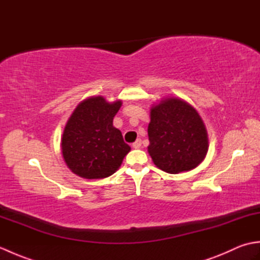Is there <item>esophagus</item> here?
<instances>
[{"label":"esophagus","instance_id":"1","mask_svg":"<svg viewBox=\"0 0 260 260\" xmlns=\"http://www.w3.org/2000/svg\"><path fill=\"white\" fill-rule=\"evenodd\" d=\"M142 146V141L141 140H136L134 143H133V147L134 148H140Z\"/></svg>","mask_w":260,"mask_h":260}]
</instances>
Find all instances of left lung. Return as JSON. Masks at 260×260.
Masks as SVG:
<instances>
[{"label":"left lung","mask_w":260,"mask_h":260,"mask_svg":"<svg viewBox=\"0 0 260 260\" xmlns=\"http://www.w3.org/2000/svg\"><path fill=\"white\" fill-rule=\"evenodd\" d=\"M148 153L154 164L178 174L200 164L208 152V134L200 115L180 98H167L151 109Z\"/></svg>","instance_id":"1"}]
</instances>
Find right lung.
<instances>
[{
	"label": "right lung",
	"mask_w": 260,
	"mask_h": 260,
	"mask_svg": "<svg viewBox=\"0 0 260 260\" xmlns=\"http://www.w3.org/2000/svg\"><path fill=\"white\" fill-rule=\"evenodd\" d=\"M121 102L102 96L81 102L64 127L61 150L71 172L85 179H104L120 167L131 151L120 131L113 126Z\"/></svg>",
	"instance_id": "right-lung-1"
}]
</instances>
